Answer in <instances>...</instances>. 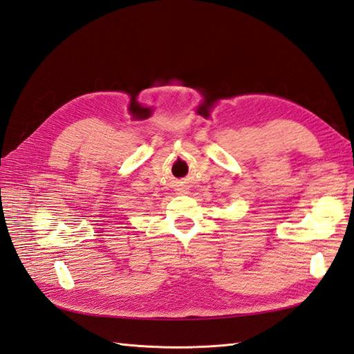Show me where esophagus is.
<instances>
[{
	"mask_svg": "<svg viewBox=\"0 0 354 354\" xmlns=\"http://www.w3.org/2000/svg\"><path fill=\"white\" fill-rule=\"evenodd\" d=\"M179 193H185V190H183V189H181V192H179Z\"/></svg>",
	"mask_w": 354,
	"mask_h": 354,
	"instance_id": "1",
	"label": "esophagus"
}]
</instances>
